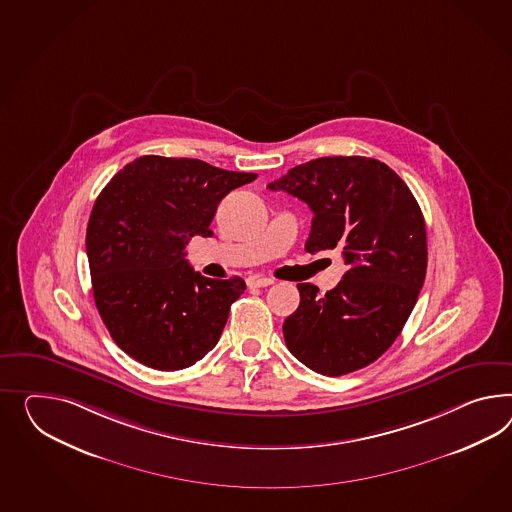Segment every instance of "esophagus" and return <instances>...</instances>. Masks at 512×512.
I'll use <instances>...</instances> for the list:
<instances>
[{"label": "esophagus", "instance_id": "esophagus-1", "mask_svg": "<svg viewBox=\"0 0 512 512\" xmlns=\"http://www.w3.org/2000/svg\"><path fill=\"white\" fill-rule=\"evenodd\" d=\"M249 284L252 288H267V286L275 284V280L267 278V276H254V278H250Z\"/></svg>", "mask_w": 512, "mask_h": 512}]
</instances>
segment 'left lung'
Returning <instances> with one entry per match:
<instances>
[{
    "label": "left lung",
    "mask_w": 512,
    "mask_h": 512,
    "mask_svg": "<svg viewBox=\"0 0 512 512\" xmlns=\"http://www.w3.org/2000/svg\"><path fill=\"white\" fill-rule=\"evenodd\" d=\"M267 187L314 211L306 252L340 249L347 265L325 295L297 284L301 304L282 327L289 353L328 377L369 366L401 334L425 280L416 198L388 165L362 156L312 159Z\"/></svg>",
    "instance_id": "1"
}]
</instances>
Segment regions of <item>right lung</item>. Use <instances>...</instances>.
Listing matches in <instances>:
<instances>
[{"mask_svg": "<svg viewBox=\"0 0 512 512\" xmlns=\"http://www.w3.org/2000/svg\"><path fill=\"white\" fill-rule=\"evenodd\" d=\"M256 176L200 159L143 156L96 198L85 239L94 302L111 338L137 362L176 371L217 345L247 286L239 276L193 271L185 245L213 236L219 202Z\"/></svg>", "mask_w": 512, "mask_h": 512, "instance_id": "add662e5", "label": "right lung"}]
</instances>
